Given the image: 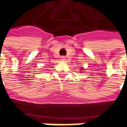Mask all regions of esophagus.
<instances>
[{
	"instance_id": "34e87169",
	"label": "esophagus",
	"mask_w": 127,
	"mask_h": 127,
	"mask_svg": "<svg viewBox=\"0 0 127 127\" xmlns=\"http://www.w3.org/2000/svg\"><path fill=\"white\" fill-rule=\"evenodd\" d=\"M60 60H62V61H65V57H64V56H62V57H61V58H60Z\"/></svg>"
}]
</instances>
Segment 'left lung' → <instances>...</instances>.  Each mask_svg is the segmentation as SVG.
Segmentation results:
<instances>
[{"label": "left lung", "instance_id": "1", "mask_svg": "<svg viewBox=\"0 0 127 127\" xmlns=\"http://www.w3.org/2000/svg\"><path fill=\"white\" fill-rule=\"evenodd\" d=\"M82 69H83V68H81V70H82Z\"/></svg>", "mask_w": 127, "mask_h": 127}]
</instances>
